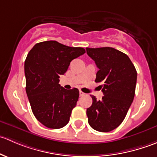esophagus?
<instances>
[{
	"instance_id": "obj_1",
	"label": "esophagus",
	"mask_w": 157,
	"mask_h": 157,
	"mask_svg": "<svg viewBox=\"0 0 157 157\" xmlns=\"http://www.w3.org/2000/svg\"><path fill=\"white\" fill-rule=\"evenodd\" d=\"M85 96V93H83V92L80 91V96Z\"/></svg>"
}]
</instances>
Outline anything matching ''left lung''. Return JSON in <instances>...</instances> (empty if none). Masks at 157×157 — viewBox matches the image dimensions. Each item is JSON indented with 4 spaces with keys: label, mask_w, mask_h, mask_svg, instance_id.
<instances>
[{
    "label": "left lung",
    "mask_w": 157,
    "mask_h": 157,
    "mask_svg": "<svg viewBox=\"0 0 157 157\" xmlns=\"http://www.w3.org/2000/svg\"><path fill=\"white\" fill-rule=\"evenodd\" d=\"M86 50L99 68L95 82L101 83L104 95L101 100L90 95L93 103L86 109L88 122L96 131L109 132L121 124L134 100L137 71L128 55L117 49Z\"/></svg>",
    "instance_id": "left-lung-1"
}]
</instances>
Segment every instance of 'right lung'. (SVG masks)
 Masks as SVG:
<instances>
[{
	"label": "right lung",
	"instance_id": "1",
	"mask_svg": "<svg viewBox=\"0 0 157 157\" xmlns=\"http://www.w3.org/2000/svg\"><path fill=\"white\" fill-rule=\"evenodd\" d=\"M85 52L83 48L56 41L39 42L29 51L24 64L26 94L35 117L45 127L58 129L69 122L79 90L61 86L59 76L67 71L72 60Z\"/></svg>",
	"mask_w": 157,
	"mask_h": 157
}]
</instances>
